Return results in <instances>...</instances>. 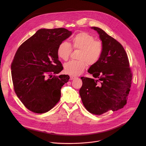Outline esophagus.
I'll return each mask as SVG.
<instances>
[{
    "label": "esophagus",
    "instance_id": "34e87169",
    "mask_svg": "<svg viewBox=\"0 0 146 146\" xmlns=\"http://www.w3.org/2000/svg\"><path fill=\"white\" fill-rule=\"evenodd\" d=\"M75 78H76V77H75V76H70V79L71 80H72L75 79Z\"/></svg>",
    "mask_w": 146,
    "mask_h": 146
}]
</instances>
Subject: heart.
<instances>
[{
	"label": "heart",
	"instance_id": "b5f03b06",
	"mask_svg": "<svg viewBox=\"0 0 146 146\" xmlns=\"http://www.w3.org/2000/svg\"><path fill=\"white\" fill-rule=\"evenodd\" d=\"M72 47L80 50L78 61H70L64 65V71L66 74L78 76L85 70L87 63L94 65L100 61L104 50L103 44L100 41L96 40L90 34L82 31L72 39ZM72 51L71 45L67 42H63L58 45L57 53L58 57L67 61Z\"/></svg>",
	"mask_w": 146,
	"mask_h": 146
}]
</instances>
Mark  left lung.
I'll return each mask as SVG.
<instances>
[{
    "label": "left lung",
    "instance_id": "left-lung-1",
    "mask_svg": "<svg viewBox=\"0 0 146 146\" xmlns=\"http://www.w3.org/2000/svg\"><path fill=\"white\" fill-rule=\"evenodd\" d=\"M91 29L98 33L104 50L98 62L88 70L94 79L81 78L83 85L79 94L85 108L100 115L109 110L117 111L126 104L132 74L122 45L101 29Z\"/></svg>",
    "mask_w": 146,
    "mask_h": 146
}]
</instances>
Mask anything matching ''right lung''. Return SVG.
Returning a JSON list of instances; mask_svg holds the SVG:
<instances>
[{
  "mask_svg": "<svg viewBox=\"0 0 146 146\" xmlns=\"http://www.w3.org/2000/svg\"><path fill=\"white\" fill-rule=\"evenodd\" d=\"M72 35L64 28L42 29L23 42L11 64L16 94L30 111L43 113L50 110L61 98V89L68 82L67 75L50 77L63 70L57 50ZM49 77V78H50Z\"/></svg>",
  "mask_w": 146,
  "mask_h": 146,
  "instance_id": "right-lung-1",
  "label": "right lung"
}]
</instances>
